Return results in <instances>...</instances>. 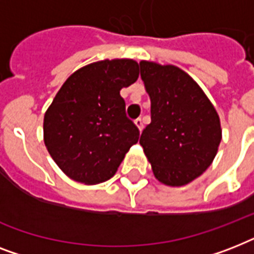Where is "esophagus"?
Masks as SVG:
<instances>
[{
  "label": "esophagus",
  "mask_w": 254,
  "mask_h": 254,
  "mask_svg": "<svg viewBox=\"0 0 254 254\" xmlns=\"http://www.w3.org/2000/svg\"><path fill=\"white\" fill-rule=\"evenodd\" d=\"M134 124L137 125V127L139 129V131L142 130V129H143V120L141 119V117H139V119H137V120H134Z\"/></svg>",
  "instance_id": "obj_1"
}]
</instances>
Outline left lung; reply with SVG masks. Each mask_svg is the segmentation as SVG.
<instances>
[{
	"mask_svg": "<svg viewBox=\"0 0 254 254\" xmlns=\"http://www.w3.org/2000/svg\"><path fill=\"white\" fill-rule=\"evenodd\" d=\"M139 68L151 103V123L139 143L159 182L187 185L216 155L221 141L219 116L200 87L181 68L151 62H141Z\"/></svg>",
	"mask_w": 254,
	"mask_h": 254,
	"instance_id": "left-lung-1",
	"label": "left lung"
}]
</instances>
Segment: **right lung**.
<instances>
[{"instance_id": "add662e5", "label": "right lung", "mask_w": 254, "mask_h": 254, "mask_svg": "<svg viewBox=\"0 0 254 254\" xmlns=\"http://www.w3.org/2000/svg\"><path fill=\"white\" fill-rule=\"evenodd\" d=\"M137 79V62L115 59L85 65L62 85L46 112L43 133L50 155L69 178L85 185L108 181L138 142V127L120 95Z\"/></svg>"}]
</instances>
